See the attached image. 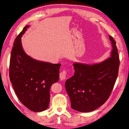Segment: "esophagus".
<instances>
[{"label":"esophagus","mask_w":129,"mask_h":129,"mask_svg":"<svg viewBox=\"0 0 129 129\" xmlns=\"http://www.w3.org/2000/svg\"><path fill=\"white\" fill-rule=\"evenodd\" d=\"M59 77H60V80H64L65 79L66 77V72L65 71H63V72H61L60 73Z\"/></svg>","instance_id":"esophagus-1"}]
</instances>
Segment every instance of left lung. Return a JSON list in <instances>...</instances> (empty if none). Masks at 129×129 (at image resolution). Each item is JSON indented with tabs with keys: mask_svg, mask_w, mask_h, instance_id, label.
<instances>
[{
	"mask_svg": "<svg viewBox=\"0 0 129 129\" xmlns=\"http://www.w3.org/2000/svg\"><path fill=\"white\" fill-rule=\"evenodd\" d=\"M109 37L112 47L109 58L93 64H73L75 72L66 80L65 86L74 110L92 111L110 96L118 76L119 59L115 41Z\"/></svg>",
	"mask_w": 129,
	"mask_h": 129,
	"instance_id": "obj_1",
	"label": "left lung"
}]
</instances>
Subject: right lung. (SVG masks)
<instances>
[{
    "instance_id": "add662e5",
    "label": "right lung",
    "mask_w": 129,
    "mask_h": 129,
    "mask_svg": "<svg viewBox=\"0 0 129 129\" xmlns=\"http://www.w3.org/2000/svg\"><path fill=\"white\" fill-rule=\"evenodd\" d=\"M29 27H24L14 41L10 79L20 102L33 111L41 112L48 108L50 89L59 79L61 64L36 60L24 51L21 38Z\"/></svg>"
}]
</instances>
